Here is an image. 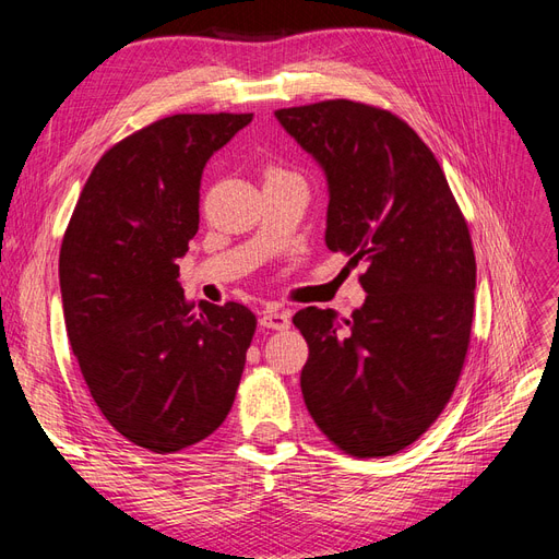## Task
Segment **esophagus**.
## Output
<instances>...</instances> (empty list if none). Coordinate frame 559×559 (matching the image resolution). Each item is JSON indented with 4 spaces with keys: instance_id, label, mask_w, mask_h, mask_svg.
<instances>
[{
    "instance_id": "esophagus-1",
    "label": "esophagus",
    "mask_w": 559,
    "mask_h": 559,
    "mask_svg": "<svg viewBox=\"0 0 559 559\" xmlns=\"http://www.w3.org/2000/svg\"><path fill=\"white\" fill-rule=\"evenodd\" d=\"M259 321H261V326H263V329H275V331H284V329H289V324H292L289 312L275 310V308L263 310Z\"/></svg>"
}]
</instances>
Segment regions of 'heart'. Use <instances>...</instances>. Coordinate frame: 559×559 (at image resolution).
Returning <instances> with one entry per match:
<instances>
[{"label": "heart", "instance_id": "heart-1", "mask_svg": "<svg viewBox=\"0 0 559 559\" xmlns=\"http://www.w3.org/2000/svg\"><path fill=\"white\" fill-rule=\"evenodd\" d=\"M270 173H277V167H275V170H270Z\"/></svg>", "mask_w": 559, "mask_h": 559}]
</instances>
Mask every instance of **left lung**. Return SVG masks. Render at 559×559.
Returning a JSON list of instances; mask_svg holds the SVG:
<instances>
[{
  "mask_svg": "<svg viewBox=\"0 0 559 559\" xmlns=\"http://www.w3.org/2000/svg\"><path fill=\"white\" fill-rule=\"evenodd\" d=\"M324 167L326 247L349 263L366 302L349 319L306 308L300 389L314 425L368 460L413 445L448 405L471 343L476 253L431 148L396 114L352 103L275 111Z\"/></svg>",
  "mask_w": 559,
  "mask_h": 559,
  "instance_id": "left-lung-1",
  "label": "left lung"
}]
</instances>
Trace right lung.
I'll use <instances>...</instances> for the list:
<instances>
[{
  "label": "right lung",
  "mask_w": 559,
  "mask_h": 559,
  "mask_svg": "<svg viewBox=\"0 0 559 559\" xmlns=\"http://www.w3.org/2000/svg\"><path fill=\"white\" fill-rule=\"evenodd\" d=\"M253 114H175L114 144L60 247L67 335L109 425L167 454L224 425L257 314L183 298L177 261L200 224V179Z\"/></svg>",
  "instance_id": "right-lung-1"
}]
</instances>
